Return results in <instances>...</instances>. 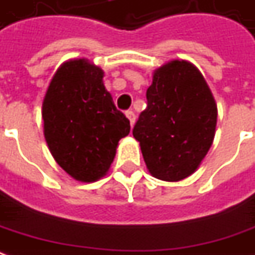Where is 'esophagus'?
<instances>
[{
	"label": "esophagus",
	"mask_w": 255,
	"mask_h": 255,
	"mask_svg": "<svg viewBox=\"0 0 255 255\" xmlns=\"http://www.w3.org/2000/svg\"><path fill=\"white\" fill-rule=\"evenodd\" d=\"M126 116H128V119L130 121V125L133 126L134 122H136V115H134V112H133V111H128V112H126Z\"/></svg>",
	"instance_id": "1"
}]
</instances>
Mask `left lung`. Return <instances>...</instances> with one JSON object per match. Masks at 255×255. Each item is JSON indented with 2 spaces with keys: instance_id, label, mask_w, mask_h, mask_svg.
<instances>
[{
  "instance_id": "obj_1",
  "label": "left lung",
  "mask_w": 255,
  "mask_h": 255,
  "mask_svg": "<svg viewBox=\"0 0 255 255\" xmlns=\"http://www.w3.org/2000/svg\"><path fill=\"white\" fill-rule=\"evenodd\" d=\"M147 108L133 136L150 174L163 181L189 177L208 154L216 130L218 107L201 71L172 60L157 68L147 88Z\"/></svg>"
}]
</instances>
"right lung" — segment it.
<instances>
[{
    "instance_id": "add662e5",
    "label": "right lung",
    "mask_w": 255,
    "mask_h": 255,
    "mask_svg": "<svg viewBox=\"0 0 255 255\" xmlns=\"http://www.w3.org/2000/svg\"><path fill=\"white\" fill-rule=\"evenodd\" d=\"M104 71L88 60L63 63L42 107L44 139L60 167L81 182L104 177L130 122L104 85Z\"/></svg>"
}]
</instances>
